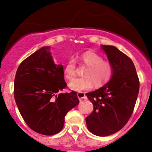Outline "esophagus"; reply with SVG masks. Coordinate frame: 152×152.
I'll return each mask as SVG.
<instances>
[{
  "label": "esophagus",
  "mask_w": 152,
  "mask_h": 152,
  "mask_svg": "<svg viewBox=\"0 0 152 152\" xmlns=\"http://www.w3.org/2000/svg\"><path fill=\"white\" fill-rule=\"evenodd\" d=\"M77 97L80 101L82 100L83 99H86V95H85V93L82 92L77 93Z\"/></svg>",
  "instance_id": "1"
}]
</instances>
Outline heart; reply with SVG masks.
I'll list each match as a JSON object with an SVG mask.
<instances>
[{
	"label": "heart",
	"instance_id": "1",
	"mask_svg": "<svg viewBox=\"0 0 152 152\" xmlns=\"http://www.w3.org/2000/svg\"><path fill=\"white\" fill-rule=\"evenodd\" d=\"M79 60L86 64L82 77L72 80L68 86L75 91L89 90L94 85L100 87L107 84L113 77L114 68L111 62L103 60V58L93 51H86L78 57ZM76 63L70 59L64 67V75L68 80H72L75 75Z\"/></svg>",
	"mask_w": 152,
	"mask_h": 152
}]
</instances>
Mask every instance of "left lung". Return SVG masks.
Wrapping results in <instances>:
<instances>
[{
  "label": "left lung",
  "mask_w": 152,
  "mask_h": 152,
  "mask_svg": "<svg viewBox=\"0 0 152 152\" xmlns=\"http://www.w3.org/2000/svg\"><path fill=\"white\" fill-rule=\"evenodd\" d=\"M114 68L113 77L96 91L86 93L93 111L86 118L93 134L107 136L120 131L134 111L140 82L132 60L117 48L102 45Z\"/></svg>",
  "instance_id": "left-lung-1"
}]
</instances>
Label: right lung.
<instances>
[{
  "label": "right lung",
  "instance_id": "1",
  "mask_svg": "<svg viewBox=\"0 0 152 152\" xmlns=\"http://www.w3.org/2000/svg\"><path fill=\"white\" fill-rule=\"evenodd\" d=\"M49 49L41 48L20 63L14 89L24 121L31 129L46 136L59 133L66 113L80 102L75 91L60 93L67 86L64 68L55 64Z\"/></svg>",
  "mask_w": 152,
  "mask_h": 152
}]
</instances>
